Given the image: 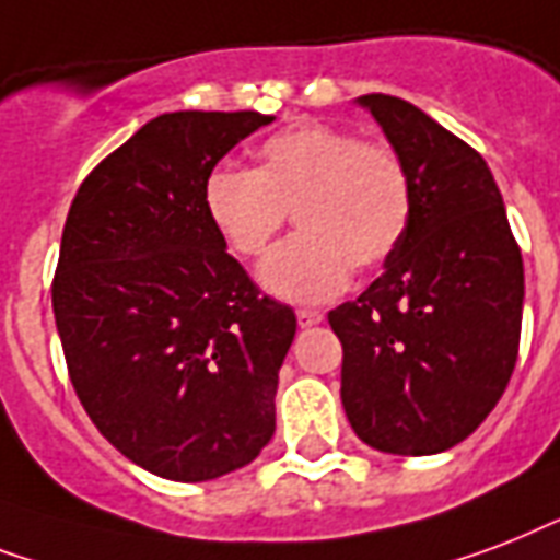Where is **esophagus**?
I'll use <instances>...</instances> for the list:
<instances>
[{
    "label": "esophagus",
    "instance_id": "esophagus-1",
    "mask_svg": "<svg viewBox=\"0 0 560 560\" xmlns=\"http://www.w3.org/2000/svg\"><path fill=\"white\" fill-rule=\"evenodd\" d=\"M320 320H324V315L318 310H298V324L301 327H315Z\"/></svg>",
    "mask_w": 560,
    "mask_h": 560
}]
</instances>
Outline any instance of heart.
Listing matches in <instances>:
<instances>
[{
	"mask_svg": "<svg viewBox=\"0 0 560 560\" xmlns=\"http://www.w3.org/2000/svg\"><path fill=\"white\" fill-rule=\"evenodd\" d=\"M203 212L242 257H262L292 210L298 231L259 268L268 292L294 303L329 301L359 271L400 248L411 221V175L385 142H359L324 122H298L257 149V168L215 166Z\"/></svg>",
	"mask_w": 560,
	"mask_h": 560,
	"instance_id": "obj_1",
	"label": "heart"
}]
</instances>
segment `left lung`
<instances>
[{"label":"left lung","instance_id":"1","mask_svg":"<svg viewBox=\"0 0 560 560\" xmlns=\"http://www.w3.org/2000/svg\"><path fill=\"white\" fill-rule=\"evenodd\" d=\"M411 175V221L357 301L329 312L341 406L368 446L435 456L500 402L523 320V257L479 151L397 95H359Z\"/></svg>","mask_w":560,"mask_h":560}]
</instances>
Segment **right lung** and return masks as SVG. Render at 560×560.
Masks as SVG:
<instances>
[{
  "label": "right lung",
  "instance_id": "right-lung-1",
  "mask_svg": "<svg viewBox=\"0 0 560 560\" xmlns=\"http://www.w3.org/2000/svg\"><path fill=\"white\" fill-rule=\"evenodd\" d=\"M275 116L177 110L90 172L69 207L51 310L95 429L172 482L240 470L275 435L292 306L259 294L203 212V177Z\"/></svg>",
  "mask_w": 560,
  "mask_h": 560
}]
</instances>
